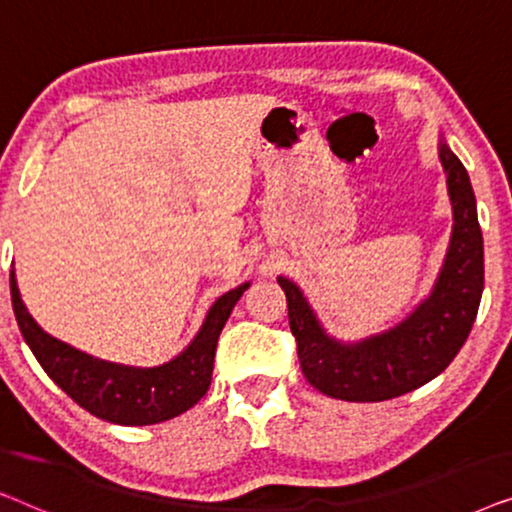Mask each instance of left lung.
Instances as JSON below:
<instances>
[{
  "instance_id": "left-lung-1",
  "label": "left lung",
  "mask_w": 512,
  "mask_h": 512,
  "mask_svg": "<svg viewBox=\"0 0 512 512\" xmlns=\"http://www.w3.org/2000/svg\"><path fill=\"white\" fill-rule=\"evenodd\" d=\"M440 160L454 209L450 251L429 300L403 324L356 345H340L321 331L298 286L277 279L286 293L300 368L321 394L356 403L403 396L443 373L464 347L485 286L482 233L466 167L445 142L440 144Z\"/></svg>"
}]
</instances>
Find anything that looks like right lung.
I'll return each mask as SVG.
<instances>
[{
  "instance_id": "add662e5",
  "label": "right lung",
  "mask_w": 512,
  "mask_h": 512,
  "mask_svg": "<svg viewBox=\"0 0 512 512\" xmlns=\"http://www.w3.org/2000/svg\"><path fill=\"white\" fill-rule=\"evenodd\" d=\"M249 284L221 296L209 310L195 340L177 359L158 368H130L100 361L51 338L39 328L20 300L11 272V303L18 328L44 373L90 415L111 424L144 426L172 419L193 408L212 382L216 342Z\"/></svg>"
}]
</instances>
